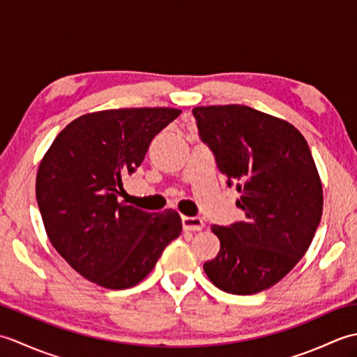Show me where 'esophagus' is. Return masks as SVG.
Masks as SVG:
<instances>
[{
	"mask_svg": "<svg viewBox=\"0 0 357 357\" xmlns=\"http://www.w3.org/2000/svg\"><path fill=\"white\" fill-rule=\"evenodd\" d=\"M204 221L198 216H183V229L185 231H199L202 230Z\"/></svg>",
	"mask_w": 357,
	"mask_h": 357,
	"instance_id": "esophagus-1",
	"label": "esophagus"
}]
</instances>
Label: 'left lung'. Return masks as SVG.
Returning a JSON list of instances; mask_svg holds the SVG:
<instances>
[{
  "instance_id": "obj_1",
  "label": "left lung",
  "mask_w": 357,
  "mask_h": 357,
  "mask_svg": "<svg viewBox=\"0 0 357 357\" xmlns=\"http://www.w3.org/2000/svg\"><path fill=\"white\" fill-rule=\"evenodd\" d=\"M192 112L245 213L244 221L211 225L221 248L204 271L227 293L267 290L301 261L321 222L322 184L312 151L298 128L247 105Z\"/></svg>"
}]
</instances>
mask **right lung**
Listing matches in <instances>:
<instances>
[{"label": "right lung", "mask_w": 357, "mask_h": 357, "mask_svg": "<svg viewBox=\"0 0 357 357\" xmlns=\"http://www.w3.org/2000/svg\"><path fill=\"white\" fill-rule=\"evenodd\" d=\"M179 115L169 107L89 113L44 155L38 207L52 245L81 276L110 290L130 288L181 234L176 211L147 213L118 202L121 176L138 169L151 139Z\"/></svg>", "instance_id": "1"}]
</instances>
